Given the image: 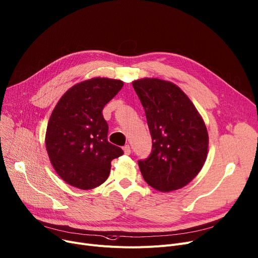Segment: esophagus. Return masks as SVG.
Instances as JSON below:
<instances>
[{"instance_id": "1", "label": "esophagus", "mask_w": 258, "mask_h": 258, "mask_svg": "<svg viewBox=\"0 0 258 258\" xmlns=\"http://www.w3.org/2000/svg\"><path fill=\"white\" fill-rule=\"evenodd\" d=\"M123 151H124L125 154H127V156H128V154H131V147H130V145H124L123 146Z\"/></svg>"}]
</instances>
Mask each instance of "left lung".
I'll return each mask as SVG.
<instances>
[{
    "instance_id": "left-lung-1",
    "label": "left lung",
    "mask_w": 258,
    "mask_h": 258,
    "mask_svg": "<svg viewBox=\"0 0 258 258\" xmlns=\"http://www.w3.org/2000/svg\"><path fill=\"white\" fill-rule=\"evenodd\" d=\"M133 87L145 110L152 139L149 158L138 162L143 178L160 192L178 190L194 179L207 160V126L175 84L144 78L134 81Z\"/></svg>"
}]
</instances>
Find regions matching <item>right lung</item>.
<instances>
[{
  "mask_svg": "<svg viewBox=\"0 0 258 258\" xmlns=\"http://www.w3.org/2000/svg\"><path fill=\"white\" fill-rule=\"evenodd\" d=\"M123 87V82L93 78L76 84L57 102L49 117L45 147L50 164L68 184L90 190L104 183L111 162L122 149L108 141L102 109Z\"/></svg>",
  "mask_w": 258,
  "mask_h": 258,
  "instance_id": "1",
  "label": "right lung"
}]
</instances>
